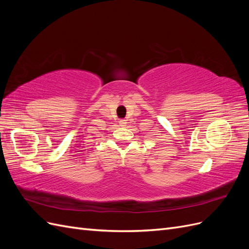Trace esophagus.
I'll use <instances>...</instances> for the list:
<instances>
[{
	"label": "esophagus",
	"mask_w": 249,
	"mask_h": 249,
	"mask_svg": "<svg viewBox=\"0 0 249 249\" xmlns=\"http://www.w3.org/2000/svg\"><path fill=\"white\" fill-rule=\"evenodd\" d=\"M126 124H127L126 120H124V119H120V120H119V125H120V126H125Z\"/></svg>",
	"instance_id": "1"
}]
</instances>
